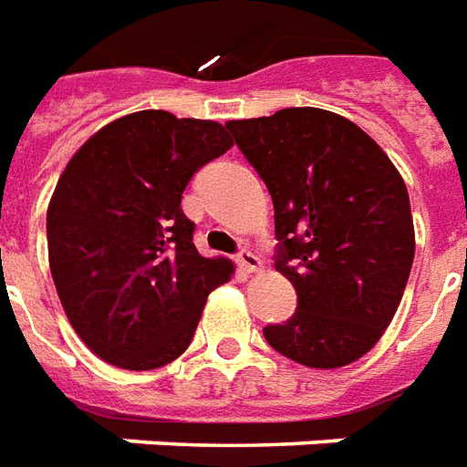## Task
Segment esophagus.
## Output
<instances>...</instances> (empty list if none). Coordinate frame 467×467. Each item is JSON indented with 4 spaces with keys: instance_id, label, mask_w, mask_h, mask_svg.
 I'll use <instances>...</instances> for the list:
<instances>
[{
    "instance_id": "obj_1",
    "label": "esophagus",
    "mask_w": 467,
    "mask_h": 467,
    "mask_svg": "<svg viewBox=\"0 0 467 467\" xmlns=\"http://www.w3.org/2000/svg\"><path fill=\"white\" fill-rule=\"evenodd\" d=\"M236 264H239L241 271H246V274H254V271L261 269V259L249 249H241L236 254Z\"/></svg>"
}]
</instances>
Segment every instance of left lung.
I'll list each match as a JSON object with an SVG mask.
<instances>
[{"label":"left lung","instance_id":"1","mask_svg":"<svg viewBox=\"0 0 467 467\" xmlns=\"http://www.w3.org/2000/svg\"><path fill=\"white\" fill-rule=\"evenodd\" d=\"M226 130L269 188L274 264L296 292V312L266 324V342L317 369L355 362L392 322L412 269L405 181L362 128L329 110L284 108Z\"/></svg>","mask_w":467,"mask_h":467}]
</instances>
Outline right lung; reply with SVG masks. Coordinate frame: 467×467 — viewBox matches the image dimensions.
Wrapping results in <instances>:
<instances>
[{
    "instance_id": "obj_1",
    "label": "right lung",
    "mask_w": 467,
    "mask_h": 467,
    "mask_svg": "<svg viewBox=\"0 0 467 467\" xmlns=\"http://www.w3.org/2000/svg\"><path fill=\"white\" fill-rule=\"evenodd\" d=\"M231 145L218 122L140 110L98 130L59 175L49 269L69 324L105 362H173L208 294L231 276L226 259L198 254L181 208L191 178Z\"/></svg>"
}]
</instances>
